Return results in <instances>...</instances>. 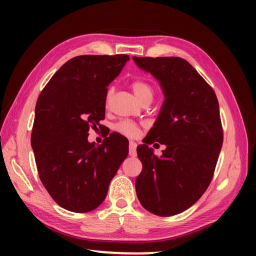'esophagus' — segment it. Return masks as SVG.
<instances>
[{
    "instance_id": "34e87169",
    "label": "esophagus",
    "mask_w": 256,
    "mask_h": 256,
    "mask_svg": "<svg viewBox=\"0 0 256 256\" xmlns=\"http://www.w3.org/2000/svg\"><path fill=\"white\" fill-rule=\"evenodd\" d=\"M128 154L131 156V157H136V142H130L128 144Z\"/></svg>"
}]
</instances>
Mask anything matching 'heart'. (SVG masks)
Segmentation results:
<instances>
[{
  "label": "heart",
  "instance_id": "b5f03b06",
  "mask_svg": "<svg viewBox=\"0 0 256 256\" xmlns=\"http://www.w3.org/2000/svg\"><path fill=\"white\" fill-rule=\"evenodd\" d=\"M131 86L134 94H136V96L140 99L142 102L152 100V98L154 96V88L150 82L142 79H134L131 82ZM112 92H114L112 88H110L107 90L105 98L106 104L110 102L112 96ZM115 130L128 138H136L138 134V126L136 123L132 122V120H122V122L115 125Z\"/></svg>",
  "mask_w": 256,
  "mask_h": 256
}]
</instances>
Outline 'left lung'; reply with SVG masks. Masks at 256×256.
Here are the masks:
<instances>
[{
  "label": "left lung",
  "mask_w": 256,
  "mask_h": 256,
  "mask_svg": "<svg viewBox=\"0 0 256 256\" xmlns=\"http://www.w3.org/2000/svg\"><path fill=\"white\" fill-rule=\"evenodd\" d=\"M138 68L160 82L164 102L136 148L142 172L136 180L138 201L160 216L178 214L193 206L210 185L222 150L224 131L214 90L184 58H136ZM166 144L163 156L148 144Z\"/></svg>",
  "instance_id": "1"
}]
</instances>
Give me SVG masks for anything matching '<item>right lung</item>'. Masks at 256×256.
<instances>
[{
	"label": "right lung",
	"instance_id": "obj_1",
	"mask_svg": "<svg viewBox=\"0 0 256 256\" xmlns=\"http://www.w3.org/2000/svg\"><path fill=\"white\" fill-rule=\"evenodd\" d=\"M128 55H80L52 76L37 99L32 146L38 175L52 198L84 214L105 200L112 177L128 154V141L112 133L96 146L89 128L105 118L107 86Z\"/></svg>",
	"mask_w": 256,
	"mask_h": 256
}]
</instances>
